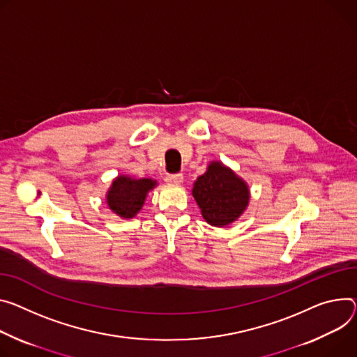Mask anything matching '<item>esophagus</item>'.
Masks as SVG:
<instances>
[{
    "label": "esophagus",
    "mask_w": 357,
    "mask_h": 357,
    "mask_svg": "<svg viewBox=\"0 0 357 357\" xmlns=\"http://www.w3.org/2000/svg\"><path fill=\"white\" fill-rule=\"evenodd\" d=\"M165 181H167L168 183L179 185V183H182V181H183V175H182V174H171V175H168V176L165 178Z\"/></svg>",
    "instance_id": "1"
}]
</instances>
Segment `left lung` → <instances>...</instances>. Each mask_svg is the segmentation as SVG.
<instances>
[{"instance_id": "8db88e82", "label": "left lung", "mask_w": 357, "mask_h": 357, "mask_svg": "<svg viewBox=\"0 0 357 357\" xmlns=\"http://www.w3.org/2000/svg\"><path fill=\"white\" fill-rule=\"evenodd\" d=\"M193 198L204 219L213 226H225L241 216L249 202L246 183L220 162H212L193 185Z\"/></svg>"}]
</instances>
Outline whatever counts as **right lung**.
I'll return each mask as SVG.
<instances>
[{
  "label": "right lung",
  "instance_id": "right-lung-1",
  "mask_svg": "<svg viewBox=\"0 0 357 357\" xmlns=\"http://www.w3.org/2000/svg\"><path fill=\"white\" fill-rule=\"evenodd\" d=\"M156 185L152 179H132L118 176L107 195L109 208L122 218L135 216L144 205L149 189Z\"/></svg>",
  "mask_w": 357,
  "mask_h": 357
}]
</instances>
